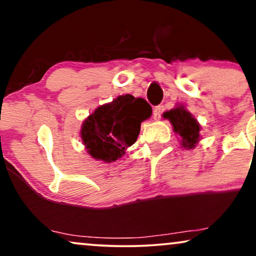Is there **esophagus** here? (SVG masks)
<instances>
[{
  "label": "esophagus",
  "mask_w": 256,
  "mask_h": 256,
  "mask_svg": "<svg viewBox=\"0 0 256 256\" xmlns=\"http://www.w3.org/2000/svg\"><path fill=\"white\" fill-rule=\"evenodd\" d=\"M162 108L158 105V106L154 108V110H153V118L156 119V120H159L160 118H162Z\"/></svg>",
  "instance_id": "34e87169"
}]
</instances>
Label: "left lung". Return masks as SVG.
I'll list each match as a JSON object with an SVG mask.
<instances>
[{"label":"left lung","mask_w":256,"mask_h":256,"mask_svg":"<svg viewBox=\"0 0 256 256\" xmlns=\"http://www.w3.org/2000/svg\"><path fill=\"white\" fill-rule=\"evenodd\" d=\"M164 117L170 119L172 122L173 128L182 137V145L184 148H193L199 140L200 125L192 117V114L185 108L179 106L172 110L166 111Z\"/></svg>","instance_id":"obj_1"}]
</instances>
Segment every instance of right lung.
<instances>
[{"label":"right lung","instance_id":"1","mask_svg":"<svg viewBox=\"0 0 256 256\" xmlns=\"http://www.w3.org/2000/svg\"><path fill=\"white\" fill-rule=\"evenodd\" d=\"M152 108L144 98L119 96L110 104L97 108L82 128V139L94 159L116 162L125 148L134 144L140 122L150 118Z\"/></svg>","mask_w":256,"mask_h":256}]
</instances>
